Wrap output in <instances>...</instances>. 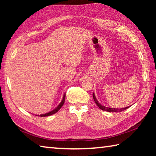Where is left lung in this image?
I'll list each match as a JSON object with an SVG mask.
<instances>
[{
	"mask_svg": "<svg viewBox=\"0 0 156 156\" xmlns=\"http://www.w3.org/2000/svg\"><path fill=\"white\" fill-rule=\"evenodd\" d=\"M93 98H94V100L95 102H96V104L97 105V106L100 109L103 110V111H106V112H122V111L125 110L126 109H128L129 107H126L125 108H121V109H118V108H110V107H105L103 106V105H101L100 103H99L98 101L96 96H95V94L94 93L93 94Z\"/></svg>",
	"mask_w": 156,
	"mask_h": 156,
	"instance_id": "8db88e82",
	"label": "left lung"
}]
</instances>
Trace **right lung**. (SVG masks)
Listing matches in <instances>:
<instances>
[{
  "label": "right lung",
  "instance_id": "add662e5",
  "mask_svg": "<svg viewBox=\"0 0 156 156\" xmlns=\"http://www.w3.org/2000/svg\"><path fill=\"white\" fill-rule=\"evenodd\" d=\"M65 94H64V96H63L62 98V100L60 103L58 105V107L55 108L54 110L51 111V112H49L48 113H44V114H41V115H36V116H41V117H46V116H49V115H51L53 114H54V113H56V112H58V111L60 109V108L62 107L63 104H64L65 102Z\"/></svg>",
  "mask_w": 156,
  "mask_h": 156
}]
</instances>
